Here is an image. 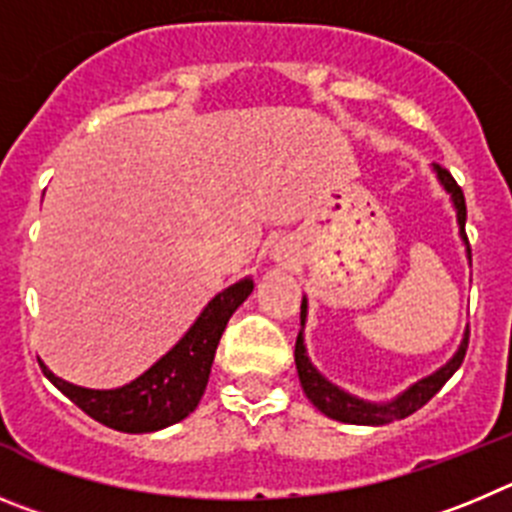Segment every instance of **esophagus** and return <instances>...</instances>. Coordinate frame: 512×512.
Wrapping results in <instances>:
<instances>
[{
	"label": "esophagus",
	"mask_w": 512,
	"mask_h": 512,
	"mask_svg": "<svg viewBox=\"0 0 512 512\" xmlns=\"http://www.w3.org/2000/svg\"><path fill=\"white\" fill-rule=\"evenodd\" d=\"M273 257H275V260H283V252H280V250H275V255H273Z\"/></svg>",
	"instance_id": "esophagus-1"
}]
</instances>
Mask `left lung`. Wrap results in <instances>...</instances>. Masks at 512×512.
I'll return each instance as SVG.
<instances>
[{
    "label": "left lung",
    "mask_w": 512,
    "mask_h": 512,
    "mask_svg": "<svg viewBox=\"0 0 512 512\" xmlns=\"http://www.w3.org/2000/svg\"><path fill=\"white\" fill-rule=\"evenodd\" d=\"M434 173L439 178L441 188L451 196V204L457 209V224H459V237L464 239V245H467V257L469 255V242L467 234H464V222H467V206H464V193L462 188L457 186V181L451 178L449 170H444L441 165H434ZM306 316H308V301L303 296L301 303V331H298L296 339V370H298V380H301V388L306 393V398L311 400L316 408H319L324 416L334 418V421L342 423H352V426H385V423L400 421V418L411 416L416 413L421 405H426L428 400L434 398L441 388H444V382L449 380L454 372L459 370V365L464 362V354H467V344H469V329L464 331V339L459 344V349L454 352V357L441 365L439 370L431 372L423 380L413 382L411 388H405L398 398L385 400V403H372V400H362L357 395L347 393L339 385H334L331 380H326L316 367H313L311 357L306 352V342H303V329H306Z\"/></svg>",
    "instance_id": "left-lung-1"
}]
</instances>
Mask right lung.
<instances>
[{
  "label": "right lung",
  "mask_w": 512,
  "mask_h": 512,
  "mask_svg": "<svg viewBox=\"0 0 512 512\" xmlns=\"http://www.w3.org/2000/svg\"><path fill=\"white\" fill-rule=\"evenodd\" d=\"M252 288H255L252 278H242L224 288L222 293H216L199 313V319L193 321L191 329L178 339L176 347L122 388H81L53 375L40 362L43 375L86 416L114 431L150 434V431L173 426L196 411L209 382L211 362H214L219 339L227 329V321L247 301Z\"/></svg>",
  "instance_id": "add662e5"
}]
</instances>
